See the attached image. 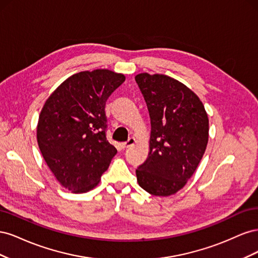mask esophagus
<instances>
[{
  "mask_svg": "<svg viewBox=\"0 0 258 258\" xmlns=\"http://www.w3.org/2000/svg\"><path fill=\"white\" fill-rule=\"evenodd\" d=\"M135 143H136V139H135V138H130L127 142H123V143L121 144V146H122L123 148H128V147H130V146H132V145H135Z\"/></svg>",
  "mask_w": 258,
  "mask_h": 258,
  "instance_id": "34e87169",
  "label": "esophagus"
}]
</instances>
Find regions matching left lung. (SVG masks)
Listing matches in <instances>:
<instances>
[{
  "label": "left lung",
  "instance_id": "1",
  "mask_svg": "<svg viewBox=\"0 0 258 258\" xmlns=\"http://www.w3.org/2000/svg\"><path fill=\"white\" fill-rule=\"evenodd\" d=\"M136 81L152 127L148 157L136 170L138 183L154 196H171L186 185L206 152L208 114L196 93L172 77L140 73Z\"/></svg>",
  "mask_w": 258,
  "mask_h": 258
}]
</instances>
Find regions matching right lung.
I'll list each match as a JSON object with an SVG mask.
<instances>
[{
  "label": "right lung",
  "mask_w": 258,
  "mask_h": 258,
  "mask_svg": "<svg viewBox=\"0 0 258 258\" xmlns=\"http://www.w3.org/2000/svg\"><path fill=\"white\" fill-rule=\"evenodd\" d=\"M126 77L106 69L75 73L46 100L37 144L61 186L87 192L100 183L117 151L105 137V103Z\"/></svg>",
  "instance_id": "right-lung-1"
}]
</instances>
